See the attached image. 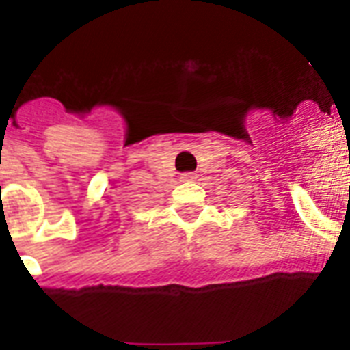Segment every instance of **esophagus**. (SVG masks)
Returning a JSON list of instances; mask_svg holds the SVG:
<instances>
[{"instance_id":"obj_1","label":"esophagus","mask_w":350,"mask_h":350,"mask_svg":"<svg viewBox=\"0 0 350 350\" xmlns=\"http://www.w3.org/2000/svg\"><path fill=\"white\" fill-rule=\"evenodd\" d=\"M181 180L183 181L196 180V174H194V172H185V174H181Z\"/></svg>"}]
</instances>
